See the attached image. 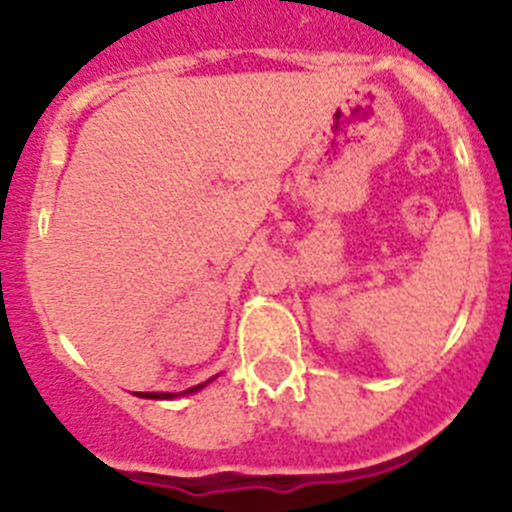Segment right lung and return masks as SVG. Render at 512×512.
<instances>
[{"label": "right lung", "mask_w": 512, "mask_h": 512, "mask_svg": "<svg viewBox=\"0 0 512 512\" xmlns=\"http://www.w3.org/2000/svg\"><path fill=\"white\" fill-rule=\"evenodd\" d=\"M215 379V377H212ZM212 379H207V382H202V384H197V387H189L187 392H184V395H194V392H200L202 387H207V384L212 382ZM138 397H146V400H174V392H138Z\"/></svg>", "instance_id": "obj_1"}]
</instances>
